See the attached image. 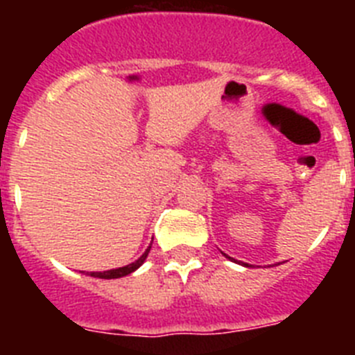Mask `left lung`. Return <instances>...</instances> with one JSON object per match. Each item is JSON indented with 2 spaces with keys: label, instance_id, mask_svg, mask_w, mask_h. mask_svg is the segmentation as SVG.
I'll list each match as a JSON object with an SVG mask.
<instances>
[{
  "label": "left lung",
  "instance_id": "1",
  "mask_svg": "<svg viewBox=\"0 0 355 355\" xmlns=\"http://www.w3.org/2000/svg\"><path fill=\"white\" fill-rule=\"evenodd\" d=\"M224 256H225V258H229L227 254H224ZM229 259H231V261H234V259H233V258H229ZM236 263H240V265H243V266H250V265H249V263H241V261H236Z\"/></svg>",
  "mask_w": 355,
  "mask_h": 355
}]
</instances>
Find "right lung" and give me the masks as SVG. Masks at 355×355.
I'll return each instance as SVG.
<instances>
[{
  "mask_svg": "<svg viewBox=\"0 0 355 355\" xmlns=\"http://www.w3.org/2000/svg\"><path fill=\"white\" fill-rule=\"evenodd\" d=\"M150 250V245L147 247L146 252L140 256L137 261L130 263V265L126 266H119V268H114V270H106V272H87V275H92V277H97V279H119V277H124V275H130L133 274L137 268H140V266L144 265V261L147 259V254H149Z\"/></svg>",
  "mask_w": 355,
  "mask_h": 355,
  "instance_id": "obj_1",
  "label": "right lung"
}]
</instances>
